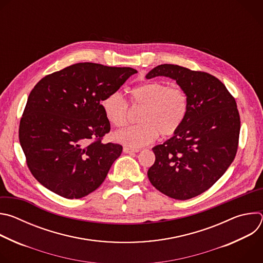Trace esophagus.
<instances>
[{
	"instance_id": "1",
	"label": "esophagus",
	"mask_w": 263,
	"mask_h": 263,
	"mask_svg": "<svg viewBox=\"0 0 263 263\" xmlns=\"http://www.w3.org/2000/svg\"><path fill=\"white\" fill-rule=\"evenodd\" d=\"M124 152L126 154H131V153L139 152V149L138 148H134V147H129V146H124Z\"/></svg>"
}]
</instances>
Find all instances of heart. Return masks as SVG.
Returning <instances> with one entry per match:
<instances>
[{
    "instance_id": "obj_1",
    "label": "heart",
    "mask_w": 263,
    "mask_h": 263,
    "mask_svg": "<svg viewBox=\"0 0 263 263\" xmlns=\"http://www.w3.org/2000/svg\"><path fill=\"white\" fill-rule=\"evenodd\" d=\"M131 104L142 108L139 124L127 127L114 134L117 142L132 147H140L153 142L159 135L175 134L185 121L190 100L180 87H170L160 82H147L130 91ZM102 109L107 121L115 127H124L128 122V103L119 91L106 96Z\"/></svg>"
}]
</instances>
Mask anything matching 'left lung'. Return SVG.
<instances>
[{
  "instance_id": "left-lung-1",
  "label": "left lung",
  "mask_w": 263,
  "mask_h": 263,
  "mask_svg": "<svg viewBox=\"0 0 263 263\" xmlns=\"http://www.w3.org/2000/svg\"><path fill=\"white\" fill-rule=\"evenodd\" d=\"M158 76L174 79L189 95L190 106L174 136L152 148L155 162L147 177L165 196L189 200L209 190L233 162L240 131L237 105L226 86L208 72L161 64L145 78Z\"/></svg>"
}]
</instances>
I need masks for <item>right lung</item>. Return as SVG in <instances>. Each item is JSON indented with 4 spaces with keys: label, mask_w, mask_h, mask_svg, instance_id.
<instances>
[{
    "label": "right lung",
    "mask_w": 263,
    "mask_h": 263,
    "mask_svg": "<svg viewBox=\"0 0 263 263\" xmlns=\"http://www.w3.org/2000/svg\"><path fill=\"white\" fill-rule=\"evenodd\" d=\"M136 72L82 62L48 74L34 86L18 137L30 172L46 189L80 199L104 182L123 146L102 142L110 123L101 103Z\"/></svg>",
    "instance_id": "obj_1"
}]
</instances>
